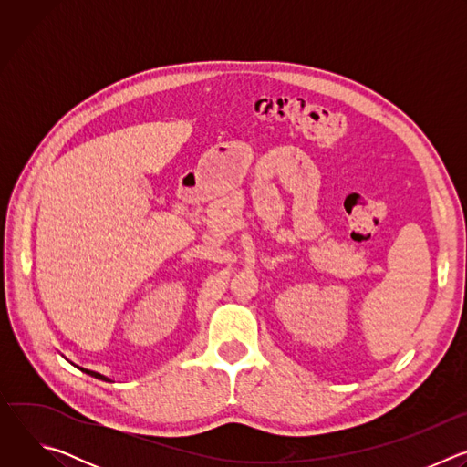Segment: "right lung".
Listing matches in <instances>:
<instances>
[{"label":"right lung","instance_id":"obj_1","mask_svg":"<svg viewBox=\"0 0 467 467\" xmlns=\"http://www.w3.org/2000/svg\"><path fill=\"white\" fill-rule=\"evenodd\" d=\"M81 369H83V368H81ZM83 371H85V373H88V375H92V377H96V379H101V380H109V379H107V377H103L101 373H96V371H90V369H83Z\"/></svg>","mask_w":467,"mask_h":467}]
</instances>
